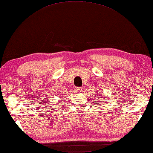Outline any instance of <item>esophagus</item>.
I'll return each mask as SVG.
<instances>
[{"label":"esophagus","mask_w":153,"mask_h":153,"mask_svg":"<svg viewBox=\"0 0 153 153\" xmlns=\"http://www.w3.org/2000/svg\"><path fill=\"white\" fill-rule=\"evenodd\" d=\"M82 87H76L75 88V91L76 92H82Z\"/></svg>","instance_id":"esophagus-1"}]
</instances>
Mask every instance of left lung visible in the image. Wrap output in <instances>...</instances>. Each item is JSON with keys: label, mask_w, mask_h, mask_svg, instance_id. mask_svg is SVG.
I'll list each match as a JSON object with an SVG mask.
<instances>
[{"label": "left lung", "mask_w": 153, "mask_h": 153, "mask_svg": "<svg viewBox=\"0 0 153 153\" xmlns=\"http://www.w3.org/2000/svg\"><path fill=\"white\" fill-rule=\"evenodd\" d=\"M98 98H100V97H98ZM100 100H101V99H100Z\"/></svg>", "instance_id": "obj_1"}]
</instances>
